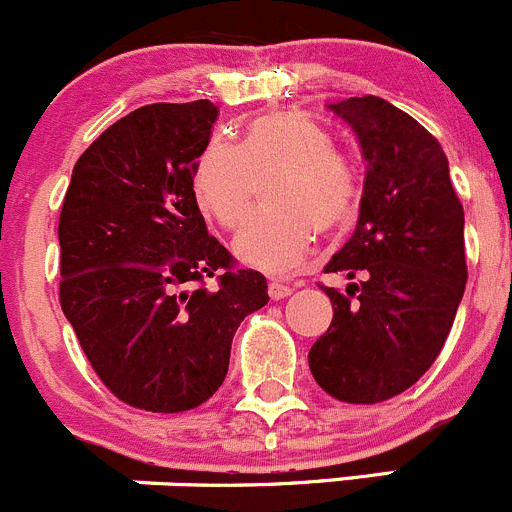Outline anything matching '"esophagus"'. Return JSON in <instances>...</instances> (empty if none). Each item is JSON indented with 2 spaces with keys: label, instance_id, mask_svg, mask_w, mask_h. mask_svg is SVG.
Instances as JSON below:
<instances>
[{
  "label": "esophagus",
  "instance_id": "esophagus-1",
  "mask_svg": "<svg viewBox=\"0 0 512 512\" xmlns=\"http://www.w3.org/2000/svg\"><path fill=\"white\" fill-rule=\"evenodd\" d=\"M291 294H294V286L284 284V281L271 279V284H269V296H271V299L279 301V299H286V296H291Z\"/></svg>",
  "mask_w": 512,
  "mask_h": 512
}]
</instances>
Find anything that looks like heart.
<instances>
[{
    "label": "heart",
    "mask_w": 512,
    "mask_h": 512,
    "mask_svg": "<svg viewBox=\"0 0 512 512\" xmlns=\"http://www.w3.org/2000/svg\"><path fill=\"white\" fill-rule=\"evenodd\" d=\"M266 186L269 208L256 211L238 231L233 248L246 264L289 271L314 241V228L339 231L357 218L359 175L332 138L299 113H269L248 125L241 143L208 140L191 173L193 198L211 221L236 228Z\"/></svg>",
    "instance_id": "b5f03b06"
}]
</instances>
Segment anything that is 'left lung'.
Wrapping results in <instances>:
<instances>
[{
  "label": "left lung",
  "mask_w": 512,
  "mask_h": 512,
  "mask_svg": "<svg viewBox=\"0 0 512 512\" xmlns=\"http://www.w3.org/2000/svg\"><path fill=\"white\" fill-rule=\"evenodd\" d=\"M367 160L354 236L326 264L332 324L309 369L326 394L377 405L410 389L445 347L465 294V211L437 138L374 95L332 105Z\"/></svg>",
  "instance_id": "obj_1"
}]
</instances>
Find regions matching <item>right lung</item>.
Returning a JSON list of instances; mask_svg holds the SVG:
<instances>
[{
    "instance_id": "1",
    "label": "right lung",
    "mask_w": 512,
    "mask_h": 512,
    "mask_svg": "<svg viewBox=\"0 0 512 512\" xmlns=\"http://www.w3.org/2000/svg\"><path fill=\"white\" fill-rule=\"evenodd\" d=\"M216 118L208 100L138 107L80 155L62 203V311L100 382L135 410L201 407L238 324L269 301L264 274L238 269L193 198Z\"/></svg>"
}]
</instances>
